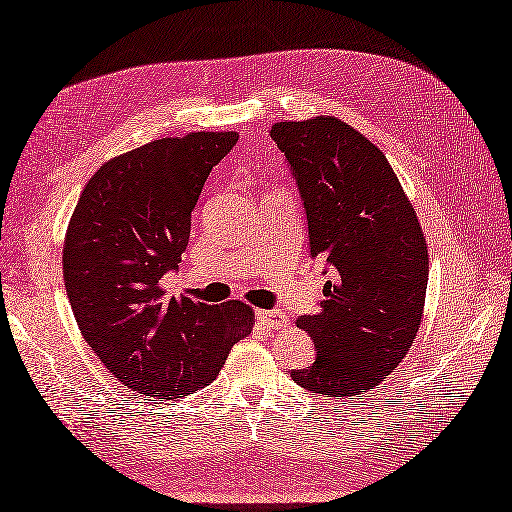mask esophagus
<instances>
[{
	"instance_id": "obj_1",
	"label": "esophagus",
	"mask_w": 512,
	"mask_h": 512,
	"mask_svg": "<svg viewBox=\"0 0 512 512\" xmlns=\"http://www.w3.org/2000/svg\"><path fill=\"white\" fill-rule=\"evenodd\" d=\"M256 320L260 325L267 327V329H280V327H287V316L283 311H276V309H263L256 314Z\"/></svg>"
}]
</instances>
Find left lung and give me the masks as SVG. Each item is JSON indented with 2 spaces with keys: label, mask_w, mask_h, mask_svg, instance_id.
Returning <instances> with one entry per match:
<instances>
[{
  "label": "left lung",
  "mask_w": 512,
  "mask_h": 512,
  "mask_svg": "<svg viewBox=\"0 0 512 512\" xmlns=\"http://www.w3.org/2000/svg\"><path fill=\"white\" fill-rule=\"evenodd\" d=\"M271 139L296 176L309 252L333 274L318 314L296 320L314 340L316 360L291 378L329 398H360L398 367L420 329L424 232L387 156L351 125L336 117L280 121Z\"/></svg>",
  "instance_id": "1"
}]
</instances>
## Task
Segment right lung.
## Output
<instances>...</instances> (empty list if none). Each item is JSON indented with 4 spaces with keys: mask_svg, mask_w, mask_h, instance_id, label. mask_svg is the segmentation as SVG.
Wrapping results in <instances>:
<instances>
[{
    "mask_svg": "<svg viewBox=\"0 0 512 512\" xmlns=\"http://www.w3.org/2000/svg\"><path fill=\"white\" fill-rule=\"evenodd\" d=\"M236 132L156 139L103 163L83 187L64 243V283L81 336L125 387L172 400L210 384L252 333L241 300L168 298L194 205Z\"/></svg>",
    "mask_w": 512,
    "mask_h": 512,
    "instance_id": "add662e5",
    "label": "right lung"
}]
</instances>
